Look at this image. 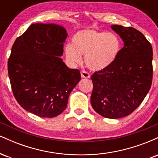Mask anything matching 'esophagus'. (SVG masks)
I'll return each instance as SVG.
<instances>
[{"instance_id":"34e87169","label":"esophagus","mask_w":158,"mask_h":158,"mask_svg":"<svg viewBox=\"0 0 158 158\" xmlns=\"http://www.w3.org/2000/svg\"><path fill=\"white\" fill-rule=\"evenodd\" d=\"M81 78H85V79H89L90 78V74L88 73V72L85 71V70H82L81 72Z\"/></svg>"}]
</instances>
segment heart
Wrapping results in <instances>:
<instances>
[{
  "instance_id": "1",
  "label": "heart",
  "mask_w": 158,
  "mask_h": 158,
  "mask_svg": "<svg viewBox=\"0 0 158 158\" xmlns=\"http://www.w3.org/2000/svg\"><path fill=\"white\" fill-rule=\"evenodd\" d=\"M121 50V41L116 34L92 29L79 31L73 37V44H67L64 54L71 64L85 63L90 70L102 71L114 64Z\"/></svg>"
}]
</instances>
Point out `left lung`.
<instances>
[{"label":"left lung","mask_w":158,"mask_h":158,"mask_svg":"<svg viewBox=\"0 0 158 158\" xmlns=\"http://www.w3.org/2000/svg\"><path fill=\"white\" fill-rule=\"evenodd\" d=\"M124 47L111 66L91 76L90 102L102 117L118 119L129 115L147 95L152 82V47L133 27L112 25Z\"/></svg>","instance_id":"obj_1"}]
</instances>
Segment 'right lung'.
Segmentation results:
<instances>
[{"label":"right lung","instance_id":"add662e5","mask_svg":"<svg viewBox=\"0 0 158 158\" xmlns=\"http://www.w3.org/2000/svg\"><path fill=\"white\" fill-rule=\"evenodd\" d=\"M68 33L54 23H32L12 45L8 74L14 97L23 109L40 117H55L66 109L80 72L60 56Z\"/></svg>","mask_w":158,"mask_h":158}]
</instances>
